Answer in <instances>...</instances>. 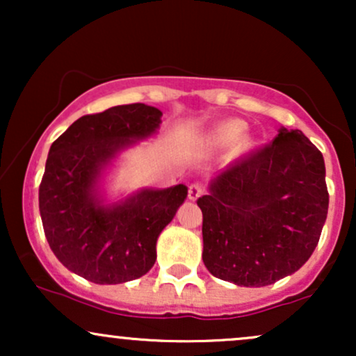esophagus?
Segmentation results:
<instances>
[{
	"instance_id": "obj_1",
	"label": "esophagus",
	"mask_w": 356,
	"mask_h": 356,
	"mask_svg": "<svg viewBox=\"0 0 356 356\" xmlns=\"http://www.w3.org/2000/svg\"><path fill=\"white\" fill-rule=\"evenodd\" d=\"M204 194V189L201 184H191L189 186V199L191 201H197L199 197Z\"/></svg>"
}]
</instances>
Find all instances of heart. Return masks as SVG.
<instances>
[{"mask_svg": "<svg viewBox=\"0 0 356 356\" xmlns=\"http://www.w3.org/2000/svg\"><path fill=\"white\" fill-rule=\"evenodd\" d=\"M244 132V124L241 120H224L212 127L204 137V145L209 150H224L234 145Z\"/></svg>", "mask_w": 356, "mask_h": 356, "instance_id": "heart-1", "label": "heart"}]
</instances>
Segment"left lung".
<instances>
[{
  "label": "left lung",
  "mask_w": 356,
  "mask_h": 356,
  "mask_svg": "<svg viewBox=\"0 0 356 356\" xmlns=\"http://www.w3.org/2000/svg\"><path fill=\"white\" fill-rule=\"evenodd\" d=\"M325 174L309 138L281 127L271 144L212 179L197 199L202 261L211 275L259 288L303 266L328 214Z\"/></svg>",
  "instance_id": "obj_1"
}]
</instances>
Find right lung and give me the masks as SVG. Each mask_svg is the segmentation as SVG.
<instances>
[{
    "mask_svg": "<svg viewBox=\"0 0 356 356\" xmlns=\"http://www.w3.org/2000/svg\"><path fill=\"white\" fill-rule=\"evenodd\" d=\"M162 112L145 104L83 115L53 142L40 184V214L53 254L97 284L137 280L154 266L155 244L187 197L184 184L140 189L105 202L100 181L118 154L152 137Z\"/></svg>",
    "mask_w": 356,
    "mask_h": 356,
    "instance_id": "add662e5",
    "label": "right lung"
}]
</instances>
